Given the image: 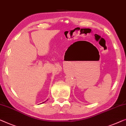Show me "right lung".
<instances>
[{
    "label": "right lung",
    "mask_w": 126,
    "mask_h": 126,
    "mask_svg": "<svg viewBox=\"0 0 126 126\" xmlns=\"http://www.w3.org/2000/svg\"><path fill=\"white\" fill-rule=\"evenodd\" d=\"M43 103H44V102H43Z\"/></svg>",
    "instance_id": "obj_1"
}]
</instances>
